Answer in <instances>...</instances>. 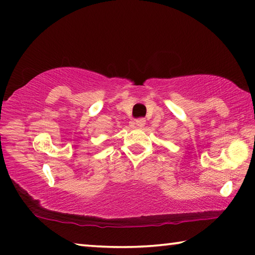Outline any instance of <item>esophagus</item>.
I'll return each instance as SVG.
<instances>
[{
  "label": "esophagus",
  "instance_id": "esophagus-1",
  "mask_svg": "<svg viewBox=\"0 0 255 255\" xmlns=\"http://www.w3.org/2000/svg\"><path fill=\"white\" fill-rule=\"evenodd\" d=\"M135 124H136V126H137V127H139V128H143V127L145 126V124H146V120H145L144 118L136 119V120H135Z\"/></svg>",
  "mask_w": 255,
  "mask_h": 255
}]
</instances>
